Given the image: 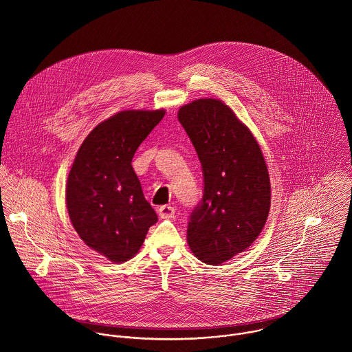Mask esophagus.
<instances>
[{"label":"esophagus","instance_id":"34e87169","mask_svg":"<svg viewBox=\"0 0 352 352\" xmlns=\"http://www.w3.org/2000/svg\"><path fill=\"white\" fill-rule=\"evenodd\" d=\"M157 212H159L160 218H163V219H171V218H174V215H175V208H174L173 206H162V207H159Z\"/></svg>","mask_w":352,"mask_h":352}]
</instances>
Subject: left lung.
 <instances>
[{"mask_svg":"<svg viewBox=\"0 0 352 352\" xmlns=\"http://www.w3.org/2000/svg\"><path fill=\"white\" fill-rule=\"evenodd\" d=\"M204 177V193L188 223L197 259L221 265L261 234L270 211V178L250 129L221 100L200 98L178 111Z\"/></svg>","mask_w":352,"mask_h":352,"instance_id":"1","label":"left lung"}]
</instances>
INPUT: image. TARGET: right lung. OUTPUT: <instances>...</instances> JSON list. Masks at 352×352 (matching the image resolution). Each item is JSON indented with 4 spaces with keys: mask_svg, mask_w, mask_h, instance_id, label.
Listing matches in <instances>:
<instances>
[{
    "mask_svg": "<svg viewBox=\"0 0 352 352\" xmlns=\"http://www.w3.org/2000/svg\"><path fill=\"white\" fill-rule=\"evenodd\" d=\"M164 113L130 109L101 122L82 142L69 170L65 201L71 223L87 247L111 262L133 258L157 222L131 160Z\"/></svg>",
    "mask_w": 352,
    "mask_h": 352,
    "instance_id": "right-lung-1",
    "label": "right lung"
}]
</instances>
